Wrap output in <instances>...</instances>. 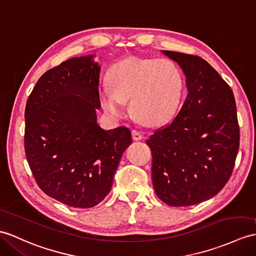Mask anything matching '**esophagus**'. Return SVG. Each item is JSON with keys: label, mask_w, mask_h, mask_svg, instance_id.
<instances>
[{"label": "esophagus", "mask_w": 256, "mask_h": 256, "mask_svg": "<svg viewBox=\"0 0 256 256\" xmlns=\"http://www.w3.org/2000/svg\"><path fill=\"white\" fill-rule=\"evenodd\" d=\"M132 136H133L134 140H140L142 138V135L140 134V132H138V130H132Z\"/></svg>", "instance_id": "obj_1"}]
</instances>
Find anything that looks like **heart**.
Listing matches in <instances>:
<instances>
[{
  "mask_svg": "<svg viewBox=\"0 0 256 256\" xmlns=\"http://www.w3.org/2000/svg\"><path fill=\"white\" fill-rule=\"evenodd\" d=\"M108 82L109 88L99 94L106 114L123 116L130 100L132 114L148 126L168 122L176 112L183 92L181 70L168 58H124L112 65Z\"/></svg>",
  "mask_w": 256,
  "mask_h": 256,
  "instance_id": "1",
  "label": "heart"
}]
</instances>
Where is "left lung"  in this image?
<instances>
[{
	"label": "left lung",
	"instance_id": "left-lung-1",
	"mask_svg": "<svg viewBox=\"0 0 256 256\" xmlns=\"http://www.w3.org/2000/svg\"><path fill=\"white\" fill-rule=\"evenodd\" d=\"M186 77L188 96L168 126L146 140L158 198L170 206H191L220 192L230 179L240 144L232 90L203 58L162 51Z\"/></svg>",
	"mask_w": 256,
	"mask_h": 256
}]
</instances>
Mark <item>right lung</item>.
<instances>
[{"mask_svg":"<svg viewBox=\"0 0 256 256\" xmlns=\"http://www.w3.org/2000/svg\"><path fill=\"white\" fill-rule=\"evenodd\" d=\"M100 66L72 58L40 77L25 109V152L39 188L61 203L89 208L109 194L124 150L126 126L97 123Z\"/></svg>","mask_w":256,"mask_h":256,"instance_id":"right-lung-1","label":"right lung"}]
</instances>
